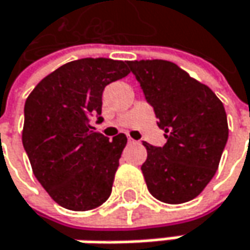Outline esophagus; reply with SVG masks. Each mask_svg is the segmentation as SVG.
Masks as SVG:
<instances>
[{
	"mask_svg": "<svg viewBox=\"0 0 250 250\" xmlns=\"http://www.w3.org/2000/svg\"><path fill=\"white\" fill-rule=\"evenodd\" d=\"M128 142H129V144H134V142H135V140H132V138L129 137V138H128Z\"/></svg>",
	"mask_w": 250,
	"mask_h": 250,
	"instance_id": "esophagus-1",
	"label": "esophagus"
}]
</instances>
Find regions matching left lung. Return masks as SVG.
I'll return each instance as SVG.
<instances>
[{
    "instance_id": "8db88e82",
    "label": "left lung",
    "mask_w": 250,
    "mask_h": 250,
    "mask_svg": "<svg viewBox=\"0 0 250 250\" xmlns=\"http://www.w3.org/2000/svg\"><path fill=\"white\" fill-rule=\"evenodd\" d=\"M145 101L166 134L164 146L144 142L141 170L149 193L160 202L186 203L214 177L229 128L223 104L210 87L167 60L128 62Z\"/></svg>"
}]
</instances>
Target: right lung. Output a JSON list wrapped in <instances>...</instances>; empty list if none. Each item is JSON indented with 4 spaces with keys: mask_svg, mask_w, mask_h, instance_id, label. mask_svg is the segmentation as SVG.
<instances>
[{
    "mask_svg": "<svg viewBox=\"0 0 250 250\" xmlns=\"http://www.w3.org/2000/svg\"><path fill=\"white\" fill-rule=\"evenodd\" d=\"M128 73L121 60L80 59L46 76L25 101L24 149L39 183L64 208L84 211L109 199L126 137L109 141L90 119H104L105 86Z\"/></svg>",
    "mask_w": 250,
    "mask_h": 250,
    "instance_id": "right-lung-1",
    "label": "right lung"
}]
</instances>
